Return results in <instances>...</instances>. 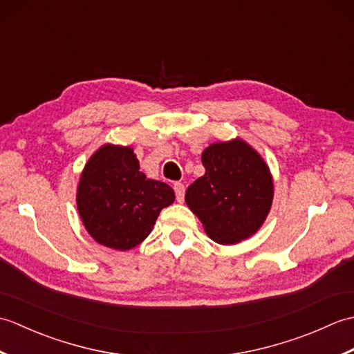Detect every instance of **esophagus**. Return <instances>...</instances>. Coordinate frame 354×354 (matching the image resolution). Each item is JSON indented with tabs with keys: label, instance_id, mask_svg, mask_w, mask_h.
Segmentation results:
<instances>
[{
	"label": "esophagus",
	"instance_id": "obj_1",
	"mask_svg": "<svg viewBox=\"0 0 354 354\" xmlns=\"http://www.w3.org/2000/svg\"><path fill=\"white\" fill-rule=\"evenodd\" d=\"M173 190H175L176 194V201L178 202H183L184 196H185V187L183 183H175L173 184Z\"/></svg>",
	"mask_w": 354,
	"mask_h": 354
}]
</instances>
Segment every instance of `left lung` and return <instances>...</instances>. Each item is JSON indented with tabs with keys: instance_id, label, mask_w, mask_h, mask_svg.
<instances>
[{
	"instance_id": "8db88e82",
	"label": "left lung",
	"mask_w": 354,
	"mask_h": 354,
	"mask_svg": "<svg viewBox=\"0 0 354 354\" xmlns=\"http://www.w3.org/2000/svg\"><path fill=\"white\" fill-rule=\"evenodd\" d=\"M205 175L185 192V202L209 239L234 245L252 236L272 205L274 183L261 156L242 140L214 142L202 153Z\"/></svg>"
}]
</instances>
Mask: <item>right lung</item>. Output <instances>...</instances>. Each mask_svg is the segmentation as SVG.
<instances>
[{
  "instance_id": "1",
  "label": "right lung",
  "mask_w": 354,
  "mask_h": 354,
  "mask_svg": "<svg viewBox=\"0 0 354 354\" xmlns=\"http://www.w3.org/2000/svg\"><path fill=\"white\" fill-rule=\"evenodd\" d=\"M173 201L171 187L147 179L131 147L112 145L89 158L77 187L85 228L95 242L118 251L140 245Z\"/></svg>"
}]
</instances>
